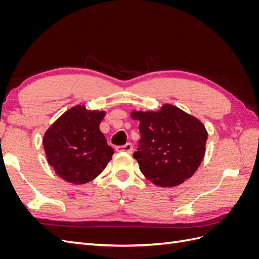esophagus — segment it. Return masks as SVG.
Masks as SVG:
<instances>
[{
    "instance_id": "obj_1",
    "label": "esophagus",
    "mask_w": 259,
    "mask_h": 259,
    "mask_svg": "<svg viewBox=\"0 0 259 259\" xmlns=\"http://www.w3.org/2000/svg\"><path fill=\"white\" fill-rule=\"evenodd\" d=\"M116 151L132 153L133 152V145L131 143H127V144H125L123 146H117L116 147Z\"/></svg>"
}]
</instances>
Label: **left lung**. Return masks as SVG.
<instances>
[{
	"instance_id": "8db88e82",
	"label": "left lung",
	"mask_w": 259,
	"mask_h": 259,
	"mask_svg": "<svg viewBox=\"0 0 259 259\" xmlns=\"http://www.w3.org/2000/svg\"><path fill=\"white\" fill-rule=\"evenodd\" d=\"M132 117L140 122V139L133 156L149 180L174 187L195 173L207 140V132L199 120L170 105L156 112H133Z\"/></svg>"
}]
</instances>
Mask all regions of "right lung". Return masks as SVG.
<instances>
[{
	"label": "right lung",
	"instance_id": "obj_1",
	"mask_svg": "<svg viewBox=\"0 0 259 259\" xmlns=\"http://www.w3.org/2000/svg\"><path fill=\"white\" fill-rule=\"evenodd\" d=\"M104 111L76 106L45 133L44 150L50 165L66 182L82 185L96 178L114 153L99 130Z\"/></svg>",
	"mask_w": 259,
	"mask_h": 259
}]
</instances>
